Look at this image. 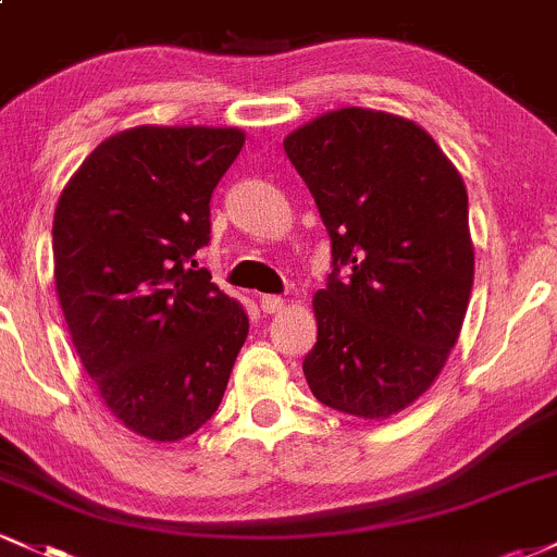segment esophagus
Masks as SVG:
<instances>
[{"instance_id": "1", "label": "esophagus", "mask_w": 557, "mask_h": 557, "mask_svg": "<svg viewBox=\"0 0 557 557\" xmlns=\"http://www.w3.org/2000/svg\"><path fill=\"white\" fill-rule=\"evenodd\" d=\"M259 307L264 314H274V311L283 309V298L280 296H259Z\"/></svg>"}]
</instances>
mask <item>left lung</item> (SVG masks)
<instances>
[{"mask_svg": "<svg viewBox=\"0 0 557 557\" xmlns=\"http://www.w3.org/2000/svg\"><path fill=\"white\" fill-rule=\"evenodd\" d=\"M330 235L317 344L304 375L322 405L388 418L447 362L473 288L468 193L428 132L344 108L285 139Z\"/></svg>", "mask_w": 557, "mask_h": 557, "instance_id": "left-lung-1", "label": "left lung"}]
</instances>
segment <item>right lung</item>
I'll use <instances>...</instances> for the list:
<instances>
[{"mask_svg": "<svg viewBox=\"0 0 557 557\" xmlns=\"http://www.w3.org/2000/svg\"><path fill=\"white\" fill-rule=\"evenodd\" d=\"M240 129L137 126L91 150L58 200L54 285L84 370L110 412L176 442L222 405L246 344L240 304L198 267L211 195Z\"/></svg>", "mask_w": 557, "mask_h": 557, "instance_id": "add662e5", "label": "right lung"}]
</instances>
